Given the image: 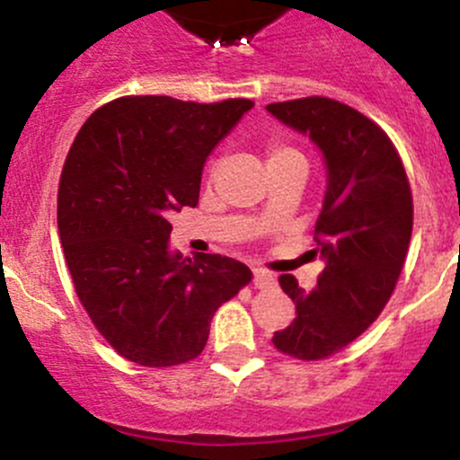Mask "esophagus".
<instances>
[{"mask_svg": "<svg viewBox=\"0 0 460 460\" xmlns=\"http://www.w3.org/2000/svg\"><path fill=\"white\" fill-rule=\"evenodd\" d=\"M273 276L271 273H267L264 269H253V287L256 289H269V287H273Z\"/></svg>", "mask_w": 460, "mask_h": 460, "instance_id": "1", "label": "esophagus"}]
</instances>
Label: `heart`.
Instances as JSON below:
<instances>
[{
	"label": "heart",
	"mask_w": 460,
	"mask_h": 460,
	"mask_svg": "<svg viewBox=\"0 0 460 460\" xmlns=\"http://www.w3.org/2000/svg\"><path fill=\"white\" fill-rule=\"evenodd\" d=\"M287 160H303V155L298 151H294V148L285 146V144H271L269 146V164H278V162Z\"/></svg>",
	"instance_id": "b5f03b06"
}]
</instances>
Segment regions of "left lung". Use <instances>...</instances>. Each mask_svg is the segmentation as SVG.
<instances>
[{"label": "left lung", "mask_w": 460, "mask_h": 460, "mask_svg": "<svg viewBox=\"0 0 460 460\" xmlns=\"http://www.w3.org/2000/svg\"><path fill=\"white\" fill-rule=\"evenodd\" d=\"M267 111L316 144L327 169L312 252L324 269L314 291L280 276L296 318L271 338L282 354L320 360L356 341L392 298L411 238L410 182L392 140L351 106L303 97Z\"/></svg>", "instance_id": "8db88e82"}]
</instances>
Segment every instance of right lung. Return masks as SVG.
Instances as JSON below:
<instances>
[{"label": "right lung", "instance_id": "obj_1", "mask_svg": "<svg viewBox=\"0 0 460 460\" xmlns=\"http://www.w3.org/2000/svg\"><path fill=\"white\" fill-rule=\"evenodd\" d=\"M252 100L216 104L119 97L77 133L58 193V226L80 303L111 347L142 367L200 356L213 314L247 264L169 249L171 213L196 207L207 157Z\"/></svg>", "mask_w": 460, "mask_h": 460}]
</instances>
